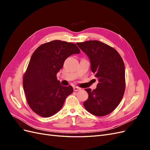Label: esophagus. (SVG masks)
Segmentation results:
<instances>
[{
    "label": "esophagus",
    "mask_w": 150,
    "mask_h": 150,
    "mask_svg": "<svg viewBox=\"0 0 150 150\" xmlns=\"http://www.w3.org/2000/svg\"><path fill=\"white\" fill-rule=\"evenodd\" d=\"M73 89H74V91H78L81 90V88H78V87H77V86H74Z\"/></svg>",
    "instance_id": "obj_1"
}]
</instances>
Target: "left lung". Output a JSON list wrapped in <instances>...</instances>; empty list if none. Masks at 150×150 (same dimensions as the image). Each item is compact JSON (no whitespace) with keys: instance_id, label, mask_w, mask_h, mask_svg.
<instances>
[{"instance_id":"left-lung-1","label":"left lung","mask_w":150,"mask_h":150,"mask_svg":"<svg viewBox=\"0 0 150 150\" xmlns=\"http://www.w3.org/2000/svg\"><path fill=\"white\" fill-rule=\"evenodd\" d=\"M91 62V69L98 79L97 88L85 89L88 99L83 103L91 114L103 116L119 105L125 91L124 62L116 49L98 40L77 43Z\"/></svg>"}]
</instances>
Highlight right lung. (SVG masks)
<instances>
[{
	"instance_id": "obj_1",
	"label": "right lung",
	"mask_w": 150,
	"mask_h": 150,
	"mask_svg": "<svg viewBox=\"0 0 150 150\" xmlns=\"http://www.w3.org/2000/svg\"><path fill=\"white\" fill-rule=\"evenodd\" d=\"M79 52L75 44L59 40L35 49L24 74L23 88L29 106L36 114L44 117L55 115L73 92L71 86H62L56 75L68 57Z\"/></svg>"
}]
</instances>
